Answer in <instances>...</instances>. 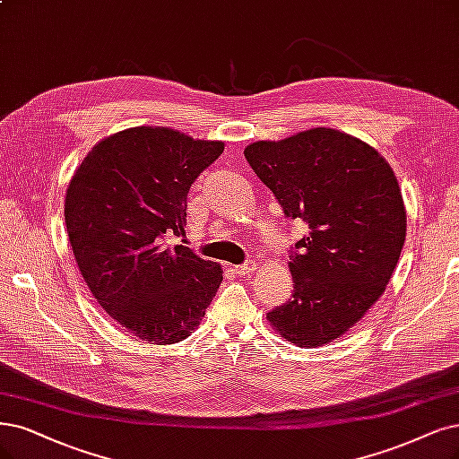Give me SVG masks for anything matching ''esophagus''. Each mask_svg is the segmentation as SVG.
Returning a JSON list of instances; mask_svg holds the SVG:
<instances>
[{
	"label": "esophagus",
	"instance_id": "1",
	"mask_svg": "<svg viewBox=\"0 0 459 459\" xmlns=\"http://www.w3.org/2000/svg\"><path fill=\"white\" fill-rule=\"evenodd\" d=\"M257 266H259V264H257L255 261H246L244 264L234 266V273L238 274V276H251V274L257 270Z\"/></svg>",
	"mask_w": 459,
	"mask_h": 459
}]
</instances>
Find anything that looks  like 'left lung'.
I'll return each instance as SVG.
<instances>
[{
	"mask_svg": "<svg viewBox=\"0 0 459 459\" xmlns=\"http://www.w3.org/2000/svg\"><path fill=\"white\" fill-rule=\"evenodd\" d=\"M244 155L285 217L310 229L290 255L293 295L266 314L270 325L300 348L329 344L380 299L397 266L406 210L394 169L334 128L255 142Z\"/></svg>",
	"mask_w": 459,
	"mask_h": 459,
	"instance_id": "left-lung-1",
	"label": "left lung"
}]
</instances>
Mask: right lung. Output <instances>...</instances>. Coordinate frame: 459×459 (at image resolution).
<instances>
[{
  "mask_svg": "<svg viewBox=\"0 0 459 459\" xmlns=\"http://www.w3.org/2000/svg\"><path fill=\"white\" fill-rule=\"evenodd\" d=\"M166 126H135L98 142L65 191V229L81 276L118 325L151 344L189 336L223 270L169 236H185L186 195L223 152Z\"/></svg>",
  "mask_w": 459,
  "mask_h": 459,
  "instance_id": "right-lung-1",
  "label": "right lung"
}]
</instances>
